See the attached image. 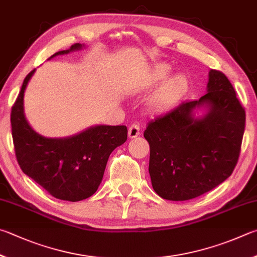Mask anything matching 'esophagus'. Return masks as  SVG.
I'll return each mask as SVG.
<instances>
[{
    "label": "esophagus",
    "mask_w": 257,
    "mask_h": 257,
    "mask_svg": "<svg viewBox=\"0 0 257 257\" xmlns=\"http://www.w3.org/2000/svg\"><path fill=\"white\" fill-rule=\"evenodd\" d=\"M139 136H140V127H139L137 123H134L128 127V138L134 139Z\"/></svg>",
    "instance_id": "1"
}]
</instances>
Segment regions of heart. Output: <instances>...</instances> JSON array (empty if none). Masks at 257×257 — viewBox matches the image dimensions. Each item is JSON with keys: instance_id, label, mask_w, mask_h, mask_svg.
<instances>
[{"instance_id": "heart-1", "label": "heart", "mask_w": 257, "mask_h": 257, "mask_svg": "<svg viewBox=\"0 0 257 257\" xmlns=\"http://www.w3.org/2000/svg\"><path fill=\"white\" fill-rule=\"evenodd\" d=\"M172 70V67L166 63H159L151 67L143 79L142 87L145 89L157 87L168 77ZM187 90L188 80L186 76L182 73L174 74L156 90L150 98L149 106L152 110L158 112L172 109L184 98Z\"/></svg>"}]
</instances>
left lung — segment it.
I'll return each mask as SVG.
<instances>
[{
	"mask_svg": "<svg viewBox=\"0 0 257 257\" xmlns=\"http://www.w3.org/2000/svg\"><path fill=\"white\" fill-rule=\"evenodd\" d=\"M208 93L185 101L148 124L149 174L160 197L186 201L209 192L232 174L245 131V109L230 81L210 70ZM206 110L197 117L195 112Z\"/></svg>",
	"mask_w": 257,
	"mask_h": 257,
	"instance_id": "obj_1",
	"label": "left lung"
}]
</instances>
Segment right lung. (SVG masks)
Instances as JSON below:
<instances>
[{
    "mask_svg": "<svg viewBox=\"0 0 257 257\" xmlns=\"http://www.w3.org/2000/svg\"><path fill=\"white\" fill-rule=\"evenodd\" d=\"M82 47L83 45L74 44L51 58ZM35 71L26 76L11 110L18 164L27 176L58 200L78 202L88 199L100 185L111 152L127 140V127L96 125L69 138L40 136L27 121L24 111L25 90Z\"/></svg>",
    "mask_w": 257,
    "mask_h": 257,
    "instance_id": "obj_1",
    "label": "right lung"
}]
</instances>
